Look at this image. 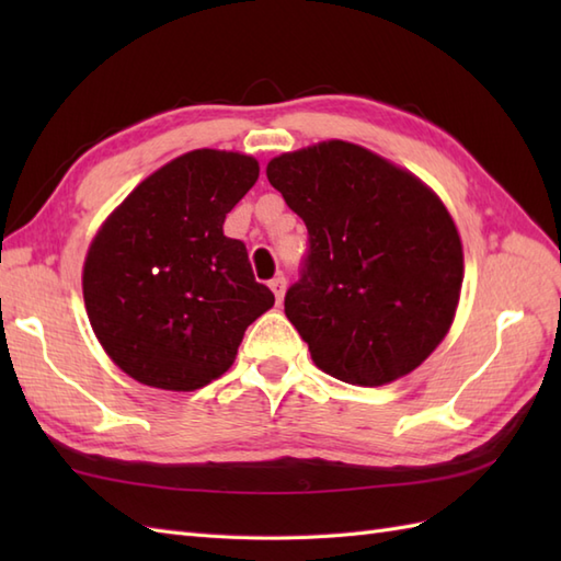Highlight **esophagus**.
<instances>
[{
    "instance_id": "1",
    "label": "esophagus",
    "mask_w": 561,
    "mask_h": 561,
    "mask_svg": "<svg viewBox=\"0 0 561 561\" xmlns=\"http://www.w3.org/2000/svg\"><path fill=\"white\" fill-rule=\"evenodd\" d=\"M270 289H272V294H274V299H277V304H282V299H284V291H287V279L282 277H274L272 282H270Z\"/></svg>"
}]
</instances>
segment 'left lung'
<instances>
[{
	"label": "left lung",
	"mask_w": 561,
	"mask_h": 561,
	"mask_svg": "<svg viewBox=\"0 0 561 561\" xmlns=\"http://www.w3.org/2000/svg\"><path fill=\"white\" fill-rule=\"evenodd\" d=\"M267 181L308 229L284 313L313 364L352 386H386L428 359L453 325L462 243L432 187L342 139L287 151Z\"/></svg>",
	"instance_id": "8db88e82"
}]
</instances>
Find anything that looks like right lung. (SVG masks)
Returning a JSON list of instances; mask_svg holds the SVG:
<instances>
[{
  "instance_id": "1",
  "label": "right lung",
  "mask_w": 561,
  "mask_h": 561,
  "mask_svg": "<svg viewBox=\"0 0 561 561\" xmlns=\"http://www.w3.org/2000/svg\"><path fill=\"white\" fill-rule=\"evenodd\" d=\"M260 175L241 151L195 149L147 175L93 236L81 289L115 366L190 392L229 371L250 323L274 306L224 219Z\"/></svg>"
}]
</instances>
